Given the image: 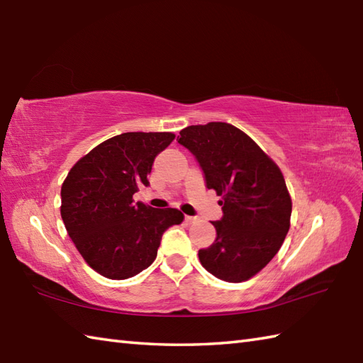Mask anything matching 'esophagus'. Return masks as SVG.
Listing matches in <instances>:
<instances>
[{"label":"esophagus","mask_w":363,"mask_h":363,"mask_svg":"<svg viewBox=\"0 0 363 363\" xmlns=\"http://www.w3.org/2000/svg\"><path fill=\"white\" fill-rule=\"evenodd\" d=\"M198 220V217H190V215H186V221L189 223V225H191V223H195Z\"/></svg>","instance_id":"obj_1"}]
</instances>
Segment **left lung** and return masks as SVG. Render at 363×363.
Instances as JSON below:
<instances>
[{
  "instance_id": "left-lung-1",
  "label": "left lung",
  "mask_w": 363,
  "mask_h": 363,
  "mask_svg": "<svg viewBox=\"0 0 363 363\" xmlns=\"http://www.w3.org/2000/svg\"><path fill=\"white\" fill-rule=\"evenodd\" d=\"M177 143L194 154L207 189L221 196L217 238L199 250L201 265L226 282L248 281L284 243L291 199L284 176L257 143L229 123L182 129Z\"/></svg>"
}]
</instances>
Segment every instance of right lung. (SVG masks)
<instances>
[{
	"label": "right lung",
	"mask_w": 363,
	"mask_h": 363,
	"mask_svg": "<svg viewBox=\"0 0 363 363\" xmlns=\"http://www.w3.org/2000/svg\"><path fill=\"white\" fill-rule=\"evenodd\" d=\"M172 133H125L76 162L62 184L60 215L84 260L104 277L128 279L148 268L165 230L179 225L177 209H154L133 195L148 187L157 154Z\"/></svg>",
	"instance_id": "1"
}]
</instances>
